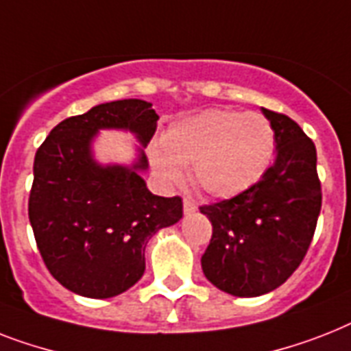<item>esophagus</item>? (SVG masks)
I'll return each mask as SVG.
<instances>
[{
    "mask_svg": "<svg viewBox=\"0 0 351 351\" xmlns=\"http://www.w3.org/2000/svg\"><path fill=\"white\" fill-rule=\"evenodd\" d=\"M196 210V204L191 198H184V213L185 215H193Z\"/></svg>",
    "mask_w": 351,
    "mask_h": 351,
    "instance_id": "esophagus-1",
    "label": "esophagus"
}]
</instances>
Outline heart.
Here are the masks:
<instances>
[{
	"instance_id": "heart-1",
	"label": "heart",
	"mask_w": 351,
	"mask_h": 351,
	"mask_svg": "<svg viewBox=\"0 0 351 351\" xmlns=\"http://www.w3.org/2000/svg\"><path fill=\"white\" fill-rule=\"evenodd\" d=\"M274 153V130L261 113L209 110L176 122L151 151V164L164 184L191 180L207 195L230 198L256 184Z\"/></svg>"
}]
</instances>
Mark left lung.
Returning <instances> with one entry per match:
<instances>
[{"mask_svg":"<svg viewBox=\"0 0 351 351\" xmlns=\"http://www.w3.org/2000/svg\"><path fill=\"white\" fill-rule=\"evenodd\" d=\"M274 130L276 160L252 187L200 207L213 223L202 256L205 278L236 298L272 292L294 274L321 213L314 142L290 117L265 110Z\"/></svg>","mask_w":351,"mask_h":351,"instance_id":"obj_1","label":"left lung"}]
</instances>
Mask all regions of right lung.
Returning a JSON list of instances; mask_svg holds the SVG:
<instances>
[{
  "label": "right lung",
  "mask_w": 351,
  "mask_h": 351,
  "mask_svg": "<svg viewBox=\"0 0 351 351\" xmlns=\"http://www.w3.org/2000/svg\"><path fill=\"white\" fill-rule=\"evenodd\" d=\"M156 121L151 102H106L59 122L37 149L28 218L43 261L64 289L92 299L126 292L146 270L151 236L184 215L180 196L146 187L142 148L133 167H101L93 158L99 129L131 130L146 147Z\"/></svg>",
  "instance_id": "obj_1"
}]
</instances>
